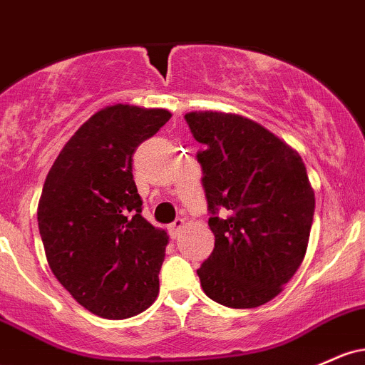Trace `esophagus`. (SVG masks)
<instances>
[{"label": "esophagus", "mask_w": 365, "mask_h": 365, "mask_svg": "<svg viewBox=\"0 0 365 365\" xmlns=\"http://www.w3.org/2000/svg\"><path fill=\"white\" fill-rule=\"evenodd\" d=\"M185 227V220H182V218H176L173 223H171L170 227H168V230H170V235L171 237H176V235L180 234V230H182V228Z\"/></svg>", "instance_id": "esophagus-1"}]
</instances>
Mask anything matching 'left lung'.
<instances>
[{"instance_id": "8db88e82", "label": "left lung", "mask_w": 365, "mask_h": 365, "mask_svg": "<svg viewBox=\"0 0 365 365\" xmlns=\"http://www.w3.org/2000/svg\"><path fill=\"white\" fill-rule=\"evenodd\" d=\"M202 150L207 225L215 250L197 268L204 293L223 307L255 308L275 298L305 258L315 197L302 158L250 119L185 114Z\"/></svg>"}]
</instances>
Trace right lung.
Returning a JSON list of instances; mask_svg holds the SVG:
<instances>
[{
  "label": "right lung",
  "mask_w": 365,
  "mask_h": 365,
  "mask_svg": "<svg viewBox=\"0 0 365 365\" xmlns=\"http://www.w3.org/2000/svg\"><path fill=\"white\" fill-rule=\"evenodd\" d=\"M164 109L112 106L72 135L43 187L38 225L51 272L106 319L154 303L168 235L142 216L133 154L170 121Z\"/></svg>",
  "instance_id": "add662e5"
}]
</instances>
